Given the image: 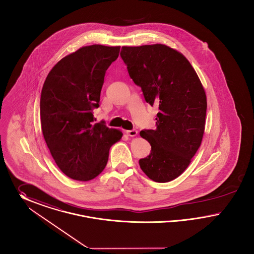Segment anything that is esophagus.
Here are the masks:
<instances>
[{"instance_id":"esophagus-1","label":"esophagus","mask_w":254,"mask_h":254,"mask_svg":"<svg viewBox=\"0 0 254 254\" xmlns=\"http://www.w3.org/2000/svg\"><path fill=\"white\" fill-rule=\"evenodd\" d=\"M126 133H127L129 136H135V135L137 134V131H136L135 129L128 130V131H126Z\"/></svg>"}]
</instances>
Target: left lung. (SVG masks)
<instances>
[{
	"mask_svg": "<svg viewBox=\"0 0 254 254\" xmlns=\"http://www.w3.org/2000/svg\"><path fill=\"white\" fill-rule=\"evenodd\" d=\"M121 56L145 101L159 107L155 130L140 135L151 144V153L139 166L157 183L178 178L199 149L204 132L206 95L189 61L161 45L122 47Z\"/></svg>",
	"mask_w": 254,
	"mask_h": 254,
	"instance_id": "left-lung-1",
	"label": "left lung"
}]
</instances>
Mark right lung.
Instances as JSON below:
<instances>
[{
  "label": "right lung",
  "instance_id": "obj_1",
  "mask_svg": "<svg viewBox=\"0 0 254 254\" xmlns=\"http://www.w3.org/2000/svg\"><path fill=\"white\" fill-rule=\"evenodd\" d=\"M121 47L92 45L61 59L41 92L42 132L60 170L70 179L90 181L103 171L109 150L122 136L105 121L94 123V109L108 67Z\"/></svg>",
  "mask_w": 254,
  "mask_h": 254
}]
</instances>
